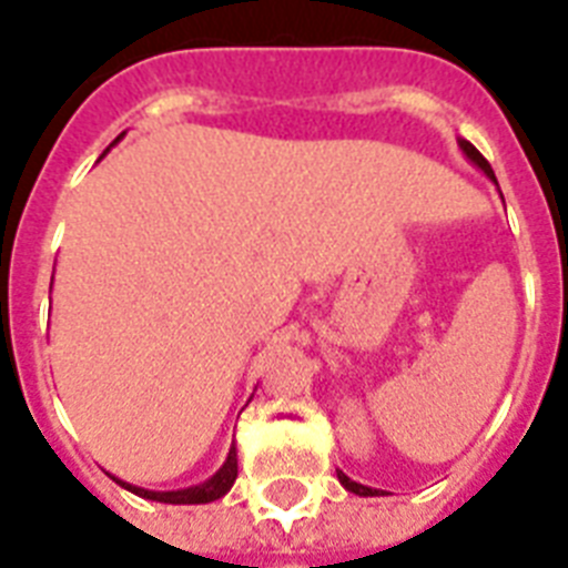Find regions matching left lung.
I'll use <instances>...</instances> for the list:
<instances>
[{"mask_svg":"<svg viewBox=\"0 0 568 568\" xmlns=\"http://www.w3.org/2000/svg\"><path fill=\"white\" fill-rule=\"evenodd\" d=\"M458 145H460V151L467 154V160H473V163H476L478 169H481V172L493 180V183H496V174H493L490 163H487V160H484V156L478 154L476 145H473V142H467V140H460ZM496 186H499V183H496ZM338 481L344 484V487H347L349 493H356V496H379V490H373V487H364V484L353 481V478H347V476H344V473H338Z\"/></svg>","mask_w":568,"mask_h":568,"instance_id":"1","label":"left lung"}]
</instances>
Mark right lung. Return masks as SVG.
<instances>
[{"label": "right lung", "instance_id": "1", "mask_svg": "<svg viewBox=\"0 0 568 568\" xmlns=\"http://www.w3.org/2000/svg\"><path fill=\"white\" fill-rule=\"evenodd\" d=\"M239 476V460H236V449H230L227 460H224V467L215 473V476L210 478V481L204 484H195V487H186V490H142V487H133V484L128 481H119L122 484L124 490L136 493V496H142V499H151V501H163V505H206V501H215L221 499L224 493L233 487V481H236Z\"/></svg>", "mask_w": 568, "mask_h": 568}]
</instances>
